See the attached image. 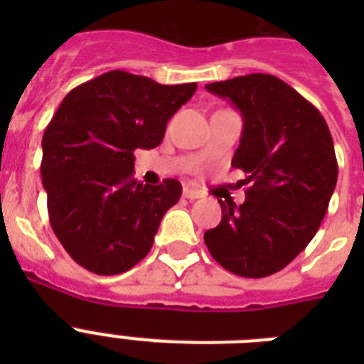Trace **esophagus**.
Here are the masks:
<instances>
[{"label":"esophagus","mask_w":364,"mask_h":364,"mask_svg":"<svg viewBox=\"0 0 364 364\" xmlns=\"http://www.w3.org/2000/svg\"><path fill=\"white\" fill-rule=\"evenodd\" d=\"M183 196L188 200H196V198H202V193H198V191H194V188L191 187H185L183 188Z\"/></svg>","instance_id":"34e87169"}]
</instances>
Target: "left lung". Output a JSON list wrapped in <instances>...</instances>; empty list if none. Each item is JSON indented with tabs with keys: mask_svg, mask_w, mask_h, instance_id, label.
<instances>
[{
	"mask_svg": "<svg viewBox=\"0 0 364 364\" xmlns=\"http://www.w3.org/2000/svg\"><path fill=\"white\" fill-rule=\"evenodd\" d=\"M242 113L232 168L245 171V202H223L221 223L205 230L211 257L242 277L276 274L316 236L338 179L321 113L287 82L268 73L205 85Z\"/></svg>",
	"mask_w": 364,
	"mask_h": 364,
	"instance_id": "left-lung-1",
	"label": "left lung"
}]
</instances>
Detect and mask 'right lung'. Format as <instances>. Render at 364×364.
<instances>
[{"instance_id": "1", "label": "right lung", "mask_w": 364, "mask_h": 364, "mask_svg": "<svg viewBox=\"0 0 364 364\" xmlns=\"http://www.w3.org/2000/svg\"><path fill=\"white\" fill-rule=\"evenodd\" d=\"M196 82L159 85L107 71L73 88L43 134L41 177L50 227L82 268L115 276L151 251L160 221L181 198V183L143 185L134 151L154 149Z\"/></svg>"}]
</instances>
